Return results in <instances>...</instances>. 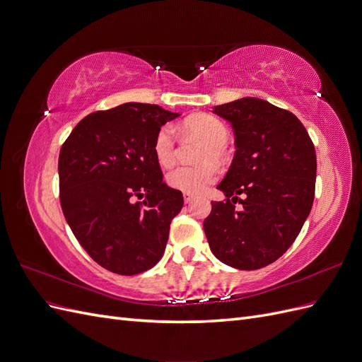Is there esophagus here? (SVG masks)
Here are the masks:
<instances>
[{"mask_svg": "<svg viewBox=\"0 0 362 362\" xmlns=\"http://www.w3.org/2000/svg\"><path fill=\"white\" fill-rule=\"evenodd\" d=\"M193 199H194V196H193V194H190V193H184V202H185V204H190Z\"/></svg>", "mask_w": 362, "mask_h": 362, "instance_id": "34e87169", "label": "esophagus"}]
</instances>
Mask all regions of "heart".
Returning <instances> with one entry per match:
<instances>
[{
	"instance_id": "obj_1",
	"label": "heart",
	"mask_w": 362,
	"mask_h": 362,
	"mask_svg": "<svg viewBox=\"0 0 362 362\" xmlns=\"http://www.w3.org/2000/svg\"><path fill=\"white\" fill-rule=\"evenodd\" d=\"M185 129L198 134L204 139L208 146L204 148L199 157L201 161H210L221 156L222 149L229 140L228 127L210 115H199L190 117L184 122ZM154 156L160 166L169 168L175 160V133L172 127L163 125L154 139ZM217 177V169L211 163H204L199 166H180L172 169L166 175V182L169 187L190 194L202 193L208 185L214 182Z\"/></svg>"
}]
</instances>
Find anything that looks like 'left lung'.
I'll list each match as a JSON object with an SVG mask.
<instances>
[{
  "label": "left lung",
  "instance_id": "8db88e82",
  "mask_svg": "<svg viewBox=\"0 0 362 362\" xmlns=\"http://www.w3.org/2000/svg\"><path fill=\"white\" fill-rule=\"evenodd\" d=\"M213 112L231 122L237 151L217 185L226 199L211 202L204 221L208 245L234 269L266 267L286 254L311 211L317 172L313 140L291 112L259 98L216 105Z\"/></svg>",
  "mask_w": 362,
  "mask_h": 362
}]
</instances>
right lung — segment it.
Returning <instances> with one entry per match:
<instances>
[{
	"instance_id": "1",
	"label": "right lung",
	"mask_w": 362,
	"mask_h": 362,
	"mask_svg": "<svg viewBox=\"0 0 362 362\" xmlns=\"http://www.w3.org/2000/svg\"><path fill=\"white\" fill-rule=\"evenodd\" d=\"M178 116L127 103L86 116L60 149L64 218L92 259L117 275L157 264L184 205L182 193L163 182L154 156L158 129Z\"/></svg>"
}]
</instances>
